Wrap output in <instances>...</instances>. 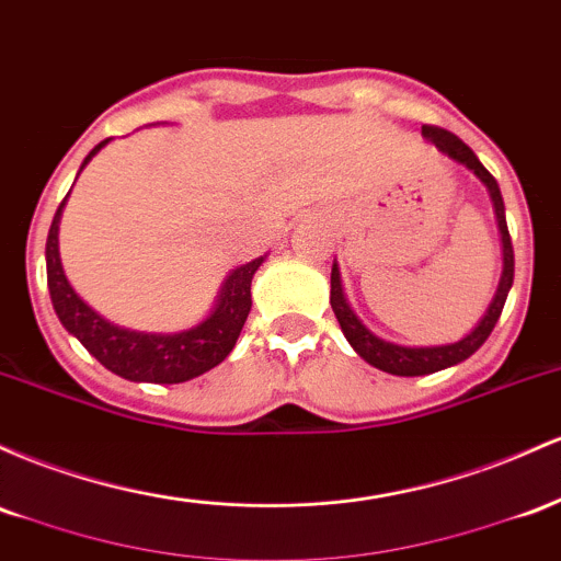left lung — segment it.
<instances>
[{
    "label": "left lung",
    "mask_w": 561,
    "mask_h": 561,
    "mask_svg": "<svg viewBox=\"0 0 561 561\" xmlns=\"http://www.w3.org/2000/svg\"><path fill=\"white\" fill-rule=\"evenodd\" d=\"M421 135H424V140L432 142L439 153L448 156V159H453L456 163H461V167H467L469 172H474L477 180L488 187L490 201H493L495 222H499V232H501L503 270H501L499 288H495V294H493V301H490L488 310H484V314L477 320V325L467 333V336H461L458 342H450V344H434V347H405V344L387 342V339L376 336L374 331L365 329L363 320L357 318L355 310L350 307L347 297H344L342 273H339V264L333 262V267H331V307H333V314H336L339 325H342L344 336H347L352 350H355L365 363H370L374 368H379V370H383V374H392V376L437 374V370L450 368V365L463 363L467 357L474 355V352L484 344V339L490 336V331L495 329V323H499L501 310H503V305H506V297H508V288H512V283H514V249H512V238H508L506 209H503L499 182H495L493 174L482 167L480 159L474 156V150H471L463 140H458L453 131L437 129V127H424L421 129Z\"/></svg>",
    "instance_id": "left-lung-1"
}]
</instances>
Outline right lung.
I'll list each match as a JSON object with an SVG mask.
<instances>
[{
    "mask_svg": "<svg viewBox=\"0 0 561 561\" xmlns=\"http://www.w3.org/2000/svg\"><path fill=\"white\" fill-rule=\"evenodd\" d=\"M108 142L111 137L94 145L90 156L81 163V169ZM66 198H62L58 211H55L53 225H49L47 249H44V256H47L49 299H53L55 314L60 318L62 329L71 333V336H77L87 347V352L92 357H98L111 374L129 381L182 383L196 379V376L206 374L214 365L222 363L232 352V347H236L243 323H247L251 310V278L260 270V264L267 260V254L256 256V260L232 270L228 278H225L222 288H219L217 299H214L211 312L201 323L174 333L131 331L124 329V325L111 323L103 314L94 312L73 291L66 273H62L58 230L62 209H66Z\"/></svg>",
    "mask_w": 561,
    "mask_h": 561,
    "instance_id": "obj_1",
    "label": "right lung"
}]
</instances>
